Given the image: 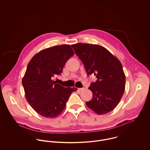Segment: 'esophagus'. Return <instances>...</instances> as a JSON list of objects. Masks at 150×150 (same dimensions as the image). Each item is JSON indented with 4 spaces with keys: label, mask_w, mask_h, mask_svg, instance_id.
<instances>
[{
    "label": "esophagus",
    "mask_w": 150,
    "mask_h": 150,
    "mask_svg": "<svg viewBox=\"0 0 150 150\" xmlns=\"http://www.w3.org/2000/svg\"><path fill=\"white\" fill-rule=\"evenodd\" d=\"M84 89V88H78V90L79 91H83Z\"/></svg>",
    "instance_id": "esophagus-1"
}]
</instances>
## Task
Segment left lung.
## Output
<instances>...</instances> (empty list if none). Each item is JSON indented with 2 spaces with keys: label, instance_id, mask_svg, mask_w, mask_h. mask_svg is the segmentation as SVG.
<instances>
[{
  "label": "left lung",
  "instance_id": "obj_1",
  "mask_svg": "<svg viewBox=\"0 0 150 150\" xmlns=\"http://www.w3.org/2000/svg\"><path fill=\"white\" fill-rule=\"evenodd\" d=\"M71 46L83 63L87 74H93L97 78L88 87L93 98L86 102V105L99 115L111 112L120 102L125 90V75L121 62L99 45L77 43Z\"/></svg>",
  "mask_w": 150,
  "mask_h": 150
}]
</instances>
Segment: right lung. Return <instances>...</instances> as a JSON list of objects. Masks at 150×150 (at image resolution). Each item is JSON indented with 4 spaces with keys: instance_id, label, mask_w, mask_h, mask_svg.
Masks as SVG:
<instances>
[{
    "instance_id": "add662e5",
    "label": "right lung",
    "mask_w": 150,
    "mask_h": 150,
    "mask_svg": "<svg viewBox=\"0 0 150 150\" xmlns=\"http://www.w3.org/2000/svg\"><path fill=\"white\" fill-rule=\"evenodd\" d=\"M74 54L69 45L41 50L30 60L22 79L25 97L40 116L53 118L64 110L70 95L77 88H65L52 80L61 75L67 60Z\"/></svg>"
}]
</instances>
